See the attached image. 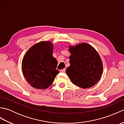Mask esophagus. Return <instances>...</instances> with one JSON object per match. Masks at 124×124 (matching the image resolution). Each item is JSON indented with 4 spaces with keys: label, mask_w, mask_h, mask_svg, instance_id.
<instances>
[{
    "label": "esophagus",
    "mask_w": 124,
    "mask_h": 124,
    "mask_svg": "<svg viewBox=\"0 0 124 124\" xmlns=\"http://www.w3.org/2000/svg\"><path fill=\"white\" fill-rule=\"evenodd\" d=\"M65 69H62V70H60V72H63V73H64L65 72Z\"/></svg>",
    "instance_id": "obj_1"
}]
</instances>
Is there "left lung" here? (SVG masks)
<instances>
[{"mask_svg": "<svg viewBox=\"0 0 124 124\" xmlns=\"http://www.w3.org/2000/svg\"><path fill=\"white\" fill-rule=\"evenodd\" d=\"M70 65L66 73L72 83L79 87L88 88L100 80L103 64L98 52L87 43L69 46Z\"/></svg>", "mask_w": 124, "mask_h": 124, "instance_id": "8db88e82", "label": "left lung"}]
</instances>
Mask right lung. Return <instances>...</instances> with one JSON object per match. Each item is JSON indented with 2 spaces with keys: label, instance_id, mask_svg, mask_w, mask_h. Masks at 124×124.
I'll use <instances>...</instances> for the list:
<instances>
[{
  "label": "right lung",
  "instance_id": "obj_1",
  "mask_svg": "<svg viewBox=\"0 0 124 124\" xmlns=\"http://www.w3.org/2000/svg\"><path fill=\"white\" fill-rule=\"evenodd\" d=\"M53 47L51 41L39 42L31 47L23 58V75L33 88H48L59 73L56 69L57 61L53 56Z\"/></svg>",
  "mask_w": 124,
  "mask_h": 124
}]
</instances>
